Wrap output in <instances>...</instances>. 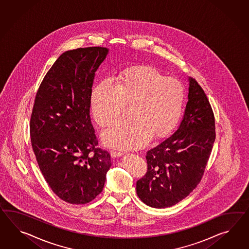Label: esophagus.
<instances>
[{"label":"esophagus","mask_w":249,"mask_h":249,"mask_svg":"<svg viewBox=\"0 0 249 249\" xmlns=\"http://www.w3.org/2000/svg\"><path fill=\"white\" fill-rule=\"evenodd\" d=\"M110 156H111L112 158H119V157L122 156V152L111 150V151H110Z\"/></svg>","instance_id":"esophagus-1"}]
</instances>
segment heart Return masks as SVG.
<instances>
[{
    "label": "heart",
    "instance_id": "heart-1",
    "mask_svg": "<svg viewBox=\"0 0 249 249\" xmlns=\"http://www.w3.org/2000/svg\"><path fill=\"white\" fill-rule=\"evenodd\" d=\"M184 90L180 81L158 69L140 66L128 70L113 85L104 79L92 90L91 111L98 125L106 127L121 122L126 107H132L131 122L104 131L108 146L139 148L155 138H163L176 127L182 113Z\"/></svg>",
    "mask_w": 249,
    "mask_h": 249
}]
</instances>
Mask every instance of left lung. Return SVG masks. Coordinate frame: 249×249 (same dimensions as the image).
Here are the masks:
<instances>
[{
    "mask_svg": "<svg viewBox=\"0 0 249 249\" xmlns=\"http://www.w3.org/2000/svg\"><path fill=\"white\" fill-rule=\"evenodd\" d=\"M188 103L175 133L146 152V175L137 181L140 200L153 208L176 205L200 183L216 138L206 93L189 79Z\"/></svg>",
    "mask_w": 249,
    "mask_h": 249,
    "instance_id": "1",
    "label": "left lung"
}]
</instances>
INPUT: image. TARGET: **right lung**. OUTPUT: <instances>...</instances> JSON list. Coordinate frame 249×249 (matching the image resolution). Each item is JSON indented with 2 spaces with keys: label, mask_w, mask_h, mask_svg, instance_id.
Returning <instances> with one entry per match:
<instances>
[{
  "label": "right lung",
  "mask_w": 249,
  "mask_h": 249,
  "mask_svg": "<svg viewBox=\"0 0 249 249\" xmlns=\"http://www.w3.org/2000/svg\"><path fill=\"white\" fill-rule=\"evenodd\" d=\"M108 49L69 50L56 59L36 91L30 132L45 180L61 200L86 204L102 193L111 165L98 147L90 118L95 72Z\"/></svg>",
  "instance_id": "add662e5"
}]
</instances>
